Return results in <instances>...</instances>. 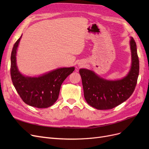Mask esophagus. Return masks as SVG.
I'll list each match as a JSON object with an SVG mask.
<instances>
[{
  "label": "esophagus",
  "mask_w": 149,
  "mask_h": 149,
  "mask_svg": "<svg viewBox=\"0 0 149 149\" xmlns=\"http://www.w3.org/2000/svg\"><path fill=\"white\" fill-rule=\"evenodd\" d=\"M79 66H83V63H79Z\"/></svg>",
  "instance_id": "1"
}]
</instances>
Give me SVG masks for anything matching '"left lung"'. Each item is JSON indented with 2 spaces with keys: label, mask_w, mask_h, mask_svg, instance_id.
<instances>
[{
  "label": "left lung",
  "mask_w": 149,
  "mask_h": 149,
  "mask_svg": "<svg viewBox=\"0 0 149 149\" xmlns=\"http://www.w3.org/2000/svg\"><path fill=\"white\" fill-rule=\"evenodd\" d=\"M132 65L129 73L119 80H106L94 71L80 69L84 96L88 104L100 110L111 109L120 104L132 95L136 86L139 73V61L136 43L130 41Z\"/></svg>",
  "instance_id": "8db88e82"
}]
</instances>
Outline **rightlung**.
I'll return each instance as SVG.
<instances>
[{"label":"right lung","instance_id":"add662e5","mask_svg":"<svg viewBox=\"0 0 149 149\" xmlns=\"http://www.w3.org/2000/svg\"><path fill=\"white\" fill-rule=\"evenodd\" d=\"M21 37L13 47L11 53L10 74L13 86L26 104L37 108L52 106L58 98L61 84L74 70V67L61 68L38 77L21 74L16 63L17 49Z\"/></svg>","mask_w":149,"mask_h":149}]
</instances>
